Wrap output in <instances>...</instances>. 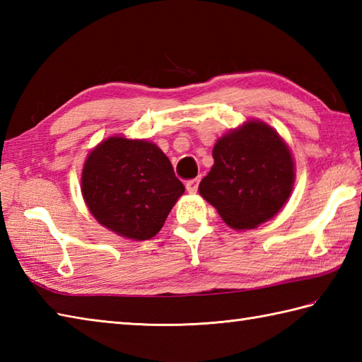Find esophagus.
Returning a JSON list of instances; mask_svg holds the SVG:
<instances>
[{"label": "esophagus", "instance_id": "34e87169", "mask_svg": "<svg viewBox=\"0 0 362 362\" xmlns=\"http://www.w3.org/2000/svg\"><path fill=\"white\" fill-rule=\"evenodd\" d=\"M197 185H199V180H197V179L187 180V183H185L188 193H196V191H197Z\"/></svg>", "mask_w": 362, "mask_h": 362}]
</instances>
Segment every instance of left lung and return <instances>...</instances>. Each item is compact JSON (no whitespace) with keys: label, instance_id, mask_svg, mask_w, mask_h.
I'll return each mask as SVG.
<instances>
[{"label":"left lung","instance_id":"8db88e82","mask_svg":"<svg viewBox=\"0 0 362 362\" xmlns=\"http://www.w3.org/2000/svg\"><path fill=\"white\" fill-rule=\"evenodd\" d=\"M214 160L199 194L233 229L257 228L278 214L292 193V155L264 122L251 120L219 138Z\"/></svg>","mask_w":362,"mask_h":362}]
</instances>
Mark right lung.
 Returning <instances> with one entry per match:
<instances>
[{
  "label": "right lung",
  "instance_id": "right-lung-1",
  "mask_svg": "<svg viewBox=\"0 0 362 362\" xmlns=\"http://www.w3.org/2000/svg\"><path fill=\"white\" fill-rule=\"evenodd\" d=\"M185 187L160 148L139 139L108 138L84 163L81 193L98 223L119 235L158 233Z\"/></svg>",
  "mask_w": 362,
  "mask_h": 362
}]
</instances>
